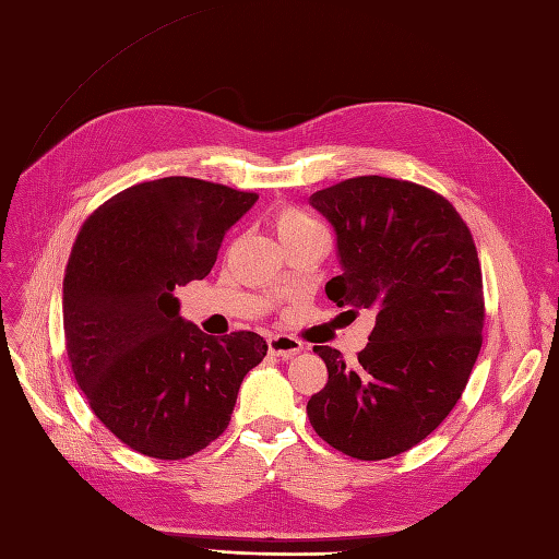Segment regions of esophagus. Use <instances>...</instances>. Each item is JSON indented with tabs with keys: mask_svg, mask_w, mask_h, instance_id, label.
<instances>
[{
	"mask_svg": "<svg viewBox=\"0 0 559 559\" xmlns=\"http://www.w3.org/2000/svg\"><path fill=\"white\" fill-rule=\"evenodd\" d=\"M267 350H270V355H277L282 359H292L294 355L304 350V343L292 338V336L275 334V336L267 338Z\"/></svg>",
	"mask_w": 559,
	"mask_h": 559,
	"instance_id": "34e87169",
	"label": "esophagus"
}]
</instances>
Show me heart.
Here are the masks:
<instances>
[{
	"label": "heart",
	"instance_id": "heart-1",
	"mask_svg": "<svg viewBox=\"0 0 559 559\" xmlns=\"http://www.w3.org/2000/svg\"><path fill=\"white\" fill-rule=\"evenodd\" d=\"M273 228H275V235L280 237V242H289V239H296V237H304L308 233H314L320 230V225H317L306 211H300L296 206H280L273 211Z\"/></svg>",
	"mask_w": 559,
	"mask_h": 559
}]
</instances>
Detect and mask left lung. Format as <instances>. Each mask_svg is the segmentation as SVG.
I'll use <instances>...</instances> for the list:
<instances>
[{"instance_id": "1", "label": "left lung", "mask_w": 559, "mask_h": 559, "mask_svg": "<svg viewBox=\"0 0 559 559\" xmlns=\"http://www.w3.org/2000/svg\"><path fill=\"white\" fill-rule=\"evenodd\" d=\"M336 235L338 308L373 310L355 367L314 345L329 381L308 402L326 444L381 461L412 449L454 409L481 348V270L471 230L440 194L409 180L359 176L310 194Z\"/></svg>"}]
</instances>
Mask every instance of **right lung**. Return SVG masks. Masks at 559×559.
<instances>
[{
	"mask_svg": "<svg viewBox=\"0 0 559 559\" xmlns=\"http://www.w3.org/2000/svg\"><path fill=\"white\" fill-rule=\"evenodd\" d=\"M259 200L206 180H147L98 206L72 247L63 326L72 373L103 426L145 456L198 454L228 428L267 343L209 336L180 317L178 286L204 280L225 233Z\"/></svg>",
	"mask_w": 559,
	"mask_h": 559,
	"instance_id": "1",
	"label": "right lung"
}]
</instances>
